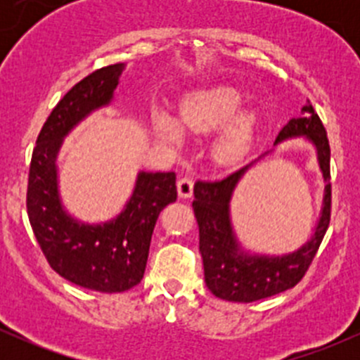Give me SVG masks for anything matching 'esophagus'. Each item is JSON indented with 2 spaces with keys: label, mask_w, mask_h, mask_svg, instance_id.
<instances>
[{
  "label": "esophagus",
  "mask_w": 360,
  "mask_h": 360,
  "mask_svg": "<svg viewBox=\"0 0 360 360\" xmlns=\"http://www.w3.org/2000/svg\"><path fill=\"white\" fill-rule=\"evenodd\" d=\"M177 195L181 198H190L193 195V179L191 177H181L177 181Z\"/></svg>",
  "instance_id": "34e87169"
}]
</instances>
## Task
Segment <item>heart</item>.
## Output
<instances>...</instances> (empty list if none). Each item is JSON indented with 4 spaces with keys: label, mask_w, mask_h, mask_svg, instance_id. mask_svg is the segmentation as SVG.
Returning <instances> with one entry per match:
<instances>
[{
    "label": "heart",
    "mask_w": 360,
    "mask_h": 360,
    "mask_svg": "<svg viewBox=\"0 0 360 360\" xmlns=\"http://www.w3.org/2000/svg\"><path fill=\"white\" fill-rule=\"evenodd\" d=\"M244 96L233 86H212L184 97L177 106L174 122L165 112H153L151 127L160 143L177 148L183 143L181 129L191 134L217 130L210 141L209 157L217 167H233L244 158L256 136L259 115L252 108L240 109Z\"/></svg>",
    "instance_id": "1"
}]
</instances>
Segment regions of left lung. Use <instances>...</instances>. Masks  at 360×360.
<instances>
[{"mask_svg":"<svg viewBox=\"0 0 360 360\" xmlns=\"http://www.w3.org/2000/svg\"><path fill=\"white\" fill-rule=\"evenodd\" d=\"M301 112H303L301 118L289 120L288 125L278 132L274 146L304 137V141L315 148L319 169L324 177L326 186L314 233L296 250L285 254L252 252L238 242L231 223V198L238 183L250 167L256 165V162L270 155L274 150L266 151L224 179L214 183H202V181L195 183L193 210L200 233L205 284L210 292L221 300L250 303L294 288L303 278L304 271L310 266L324 238L331 219V183H329L331 150H329L324 125L308 101L301 108Z\"/></svg>","mask_w":360,"mask_h":360,"instance_id":"8db88e82","label":"left lung"}]
</instances>
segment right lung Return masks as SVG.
I'll use <instances>...</instances> for the list:
<instances>
[{"mask_svg":"<svg viewBox=\"0 0 360 360\" xmlns=\"http://www.w3.org/2000/svg\"><path fill=\"white\" fill-rule=\"evenodd\" d=\"M125 64L97 69L59 101L32 151L27 216L50 266L72 284L123 292L143 278L160 210L176 202V174L139 170L132 195L115 217L85 223L68 212L59 190L64 139L94 111L111 106Z\"/></svg>","mask_w":360,"mask_h":360,"instance_id":"1","label":"right lung"}]
</instances>
